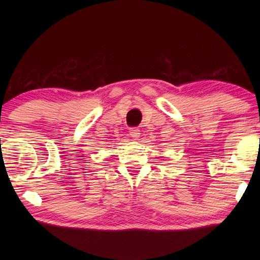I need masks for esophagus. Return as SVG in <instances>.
<instances>
[{
  "instance_id": "1",
  "label": "esophagus",
  "mask_w": 260,
  "mask_h": 260,
  "mask_svg": "<svg viewBox=\"0 0 260 260\" xmlns=\"http://www.w3.org/2000/svg\"><path fill=\"white\" fill-rule=\"evenodd\" d=\"M140 128H138V127H132V128H129V135L132 136V138H139L140 136Z\"/></svg>"
}]
</instances>
